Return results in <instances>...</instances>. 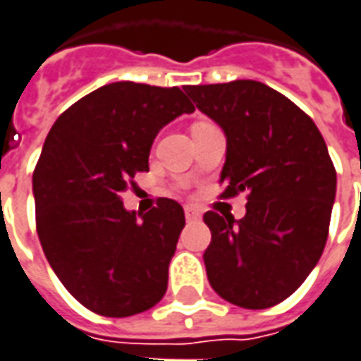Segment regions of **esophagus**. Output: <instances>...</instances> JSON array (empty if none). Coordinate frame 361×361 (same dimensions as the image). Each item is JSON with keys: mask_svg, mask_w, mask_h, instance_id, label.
I'll return each instance as SVG.
<instances>
[{"mask_svg": "<svg viewBox=\"0 0 361 361\" xmlns=\"http://www.w3.org/2000/svg\"><path fill=\"white\" fill-rule=\"evenodd\" d=\"M184 215H186V219H200V212L194 206H186L184 207Z\"/></svg>", "mask_w": 361, "mask_h": 361, "instance_id": "1", "label": "esophagus"}]
</instances>
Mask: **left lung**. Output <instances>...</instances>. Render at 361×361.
<instances>
[{
	"label": "left lung",
	"instance_id": "1",
	"mask_svg": "<svg viewBox=\"0 0 361 361\" xmlns=\"http://www.w3.org/2000/svg\"><path fill=\"white\" fill-rule=\"evenodd\" d=\"M227 136L221 198L246 192V215L207 212L204 252L213 290L235 306L265 310L296 290L329 235L336 171L310 115L256 80L184 86Z\"/></svg>",
	"mask_w": 361,
	"mask_h": 361
}]
</instances>
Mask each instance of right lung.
I'll use <instances>...</instances> for the list:
<instances>
[{"mask_svg":"<svg viewBox=\"0 0 361 361\" xmlns=\"http://www.w3.org/2000/svg\"><path fill=\"white\" fill-rule=\"evenodd\" d=\"M192 111L177 86L113 82L65 109L47 134L32 175L36 231L63 286L94 314H140L167 290L183 207L157 198L138 219L119 194L149 169L157 133Z\"/></svg>","mask_w":361,"mask_h":361,"instance_id":"right-lung-1","label":"right lung"}]
</instances>
